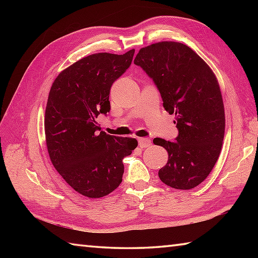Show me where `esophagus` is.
<instances>
[{
	"label": "esophagus",
	"instance_id": "1",
	"mask_svg": "<svg viewBox=\"0 0 258 258\" xmlns=\"http://www.w3.org/2000/svg\"><path fill=\"white\" fill-rule=\"evenodd\" d=\"M151 140L150 139H146V138H141L139 139V145L141 149H146V147L151 146Z\"/></svg>",
	"mask_w": 258,
	"mask_h": 258
}]
</instances>
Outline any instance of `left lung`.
Returning a JSON list of instances; mask_svg holds the SVG:
<instances>
[{
	"label": "left lung",
	"mask_w": 258,
	"mask_h": 258,
	"mask_svg": "<svg viewBox=\"0 0 258 258\" xmlns=\"http://www.w3.org/2000/svg\"><path fill=\"white\" fill-rule=\"evenodd\" d=\"M134 63L153 79L164 108L176 119V141L153 140L168 153L167 164L158 176L173 188H194L212 172L225 133L216 76L204 59L179 42H158L141 48Z\"/></svg>",
	"instance_id": "1"
}]
</instances>
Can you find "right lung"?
Listing matches in <instances>:
<instances>
[{"label": "right lung", "mask_w": 258, "mask_h": 258, "mask_svg": "<svg viewBox=\"0 0 258 258\" xmlns=\"http://www.w3.org/2000/svg\"><path fill=\"white\" fill-rule=\"evenodd\" d=\"M134 52L81 58L57 75L48 94L44 130L51 162L71 187L90 199L118 187L123 158L138 146L135 139L100 133L96 122L111 109V86L130 68Z\"/></svg>", "instance_id": "obj_1"}]
</instances>
